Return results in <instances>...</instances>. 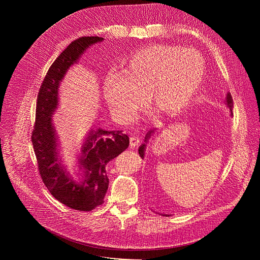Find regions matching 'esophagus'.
Here are the masks:
<instances>
[{
  "label": "esophagus",
  "mask_w": 260,
  "mask_h": 260,
  "mask_svg": "<svg viewBox=\"0 0 260 260\" xmlns=\"http://www.w3.org/2000/svg\"><path fill=\"white\" fill-rule=\"evenodd\" d=\"M139 142H140V140H139V138L138 137H131L129 138V145L132 146V147H135V146H137L138 144H139Z\"/></svg>",
  "instance_id": "obj_1"
}]
</instances>
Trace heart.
<instances>
[{
    "mask_svg": "<svg viewBox=\"0 0 260 260\" xmlns=\"http://www.w3.org/2000/svg\"><path fill=\"white\" fill-rule=\"evenodd\" d=\"M122 77L109 74L103 93L114 117L128 121L145 106V98L161 115H174L199 91L206 63L196 50L154 45L133 53L121 64Z\"/></svg>",
    "mask_w": 260,
    "mask_h": 260,
    "instance_id": "b5f03b06",
    "label": "heart"
}]
</instances>
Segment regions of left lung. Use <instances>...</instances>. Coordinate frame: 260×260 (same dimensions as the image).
<instances>
[{"mask_svg": "<svg viewBox=\"0 0 260 260\" xmlns=\"http://www.w3.org/2000/svg\"><path fill=\"white\" fill-rule=\"evenodd\" d=\"M226 103H228V106L231 108V110H232V107L234 106V104H233V98H232V95L229 93L228 94V98H226ZM150 134V133H149ZM147 137H149V135H148ZM147 139V138H146ZM144 150H145V145H142L140 148H139V154H140V156L141 157H144Z\"/></svg>", "mask_w": 260, "mask_h": 260, "instance_id": "obj_1", "label": "left lung"}]
</instances>
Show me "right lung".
<instances>
[{
  "label": "right lung",
  "mask_w": 260,
  "mask_h": 260,
  "mask_svg": "<svg viewBox=\"0 0 260 260\" xmlns=\"http://www.w3.org/2000/svg\"><path fill=\"white\" fill-rule=\"evenodd\" d=\"M102 40L101 37H80L52 62L37 96L36 119L30 137L40 176L49 192L64 206L82 212L103 205L109 186L106 165L126 149L129 140L121 131H92L83 145L80 159L85 175L82 181L75 182L58 164L57 140L51 116L57 107V89L66 72L89 45Z\"/></svg>",
  "instance_id": "add662e5"
}]
</instances>
